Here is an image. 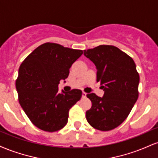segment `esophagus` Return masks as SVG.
Returning a JSON list of instances; mask_svg holds the SVG:
<instances>
[{
  "label": "esophagus",
  "instance_id": "obj_1",
  "mask_svg": "<svg viewBox=\"0 0 158 158\" xmlns=\"http://www.w3.org/2000/svg\"><path fill=\"white\" fill-rule=\"evenodd\" d=\"M86 96H87V94L85 93V92H82V97L83 98L86 97Z\"/></svg>",
  "mask_w": 158,
  "mask_h": 158
}]
</instances>
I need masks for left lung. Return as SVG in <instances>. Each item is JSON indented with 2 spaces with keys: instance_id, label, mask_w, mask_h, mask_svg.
<instances>
[{
  "instance_id": "obj_1",
  "label": "left lung",
  "mask_w": 158,
  "mask_h": 158,
  "mask_svg": "<svg viewBox=\"0 0 158 158\" xmlns=\"http://www.w3.org/2000/svg\"><path fill=\"white\" fill-rule=\"evenodd\" d=\"M84 55L97 68V80L104 95L87 94L92 102L86 111L88 123L99 131L117 128L127 118L138 98L139 74L133 59L111 45H99L84 50Z\"/></svg>"
}]
</instances>
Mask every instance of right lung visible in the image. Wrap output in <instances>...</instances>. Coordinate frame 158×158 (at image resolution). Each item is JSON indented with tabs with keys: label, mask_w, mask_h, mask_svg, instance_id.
I'll use <instances>...</instances> for the list:
<instances>
[{
	"label": "right lung",
	"mask_w": 158,
	"mask_h": 158,
	"mask_svg": "<svg viewBox=\"0 0 158 158\" xmlns=\"http://www.w3.org/2000/svg\"><path fill=\"white\" fill-rule=\"evenodd\" d=\"M82 53V50L48 42L38 47L21 63L15 83L19 101L40 129L53 132L68 123L69 110L82 92L73 89L60 93L58 85L68 77L70 67Z\"/></svg>",
	"instance_id": "right-lung-1"
}]
</instances>
